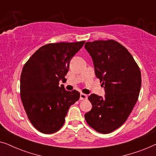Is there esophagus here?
<instances>
[{
	"label": "esophagus",
	"instance_id": "obj_1",
	"mask_svg": "<svg viewBox=\"0 0 156 156\" xmlns=\"http://www.w3.org/2000/svg\"><path fill=\"white\" fill-rule=\"evenodd\" d=\"M87 99V95L85 94L82 93L80 94V100L82 101V100H86Z\"/></svg>",
	"mask_w": 156,
	"mask_h": 156
}]
</instances>
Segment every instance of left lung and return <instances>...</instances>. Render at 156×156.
Segmentation results:
<instances>
[{"mask_svg":"<svg viewBox=\"0 0 156 156\" xmlns=\"http://www.w3.org/2000/svg\"><path fill=\"white\" fill-rule=\"evenodd\" d=\"M84 48L106 93L104 98L94 94L88 97L92 108L84 114L85 120L99 133H112L124 123L138 101L139 67L127 49L115 40L87 42Z\"/></svg>","mask_w":156,"mask_h":156,"instance_id":"8db88e82","label":"left lung"}]
</instances>
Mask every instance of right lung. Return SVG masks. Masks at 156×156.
I'll list each match as a JSON object with an SVG mask.
<instances>
[{
    "instance_id": "add662e5",
    "label": "right lung",
    "mask_w": 156,
    "mask_h": 156,
    "mask_svg": "<svg viewBox=\"0 0 156 156\" xmlns=\"http://www.w3.org/2000/svg\"><path fill=\"white\" fill-rule=\"evenodd\" d=\"M85 41L50 43L38 49L25 64L20 76V97L30 121L40 132L58 131L70 106L78 101L79 91L65 90L60 80L69 67L70 59Z\"/></svg>"
}]
</instances>
